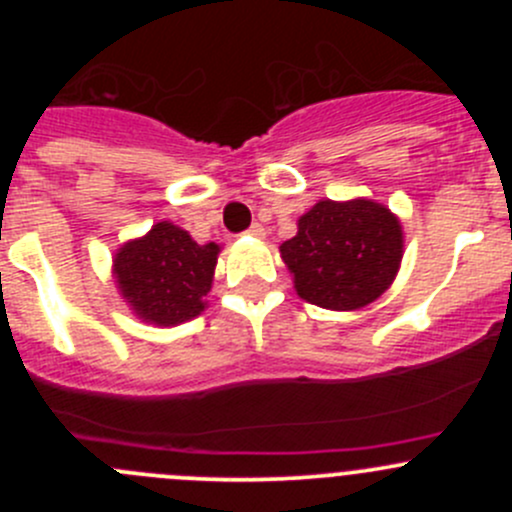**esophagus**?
<instances>
[{
	"instance_id": "1",
	"label": "esophagus",
	"mask_w": 512,
	"mask_h": 512,
	"mask_svg": "<svg viewBox=\"0 0 512 512\" xmlns=\"http://www.w3.org/2000/svg\"><path fill=\"white\" fill-rule=\"evenodd\" d=\"M247 235H252V237H265V227H262L260 223H255L250 227V230H247Z\"/></svg>"
}]
</instances>
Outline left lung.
Masks as SVG:
<instances>
[{
    "label": "left lung",
    "mask_w": 512,
    "mask_h": 512,
    "mask_svg": "<svg viewBox=\"0 0 512 512\" xmlns=\"http://www.w3.org/2000/svg\"><path fill=\"white\" fill-rule=\"evenodd\" d=\"M294 289L309 304L354 312L394 285L404 257L399 215L369 198L319 200L280 245Z\"/></svg>",
    "instance_id": "obj_1"
}]
</instances>
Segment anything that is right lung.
Returning a JSON list of instances; mask_svg holds the SVG:
<instances>
[{"mask_svg":"<svg viewBox=\"0 0 512 512\" xmlns=\"http://www.w3.org/2000/svg\"><path fill=\"white\" fill-rule=\"evenodd\" d=\"M220 245H198L188 230L160 220L113 252V282L141 322L178 327L205 312Z\"/></svg>","mask_w":512,"mask_h":512,"instance_id":"obj_1","label":"right lung"}]
</instances>
